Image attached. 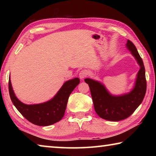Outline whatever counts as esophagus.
Returning <instances> with one entry per match:
<instances>
[{
  "label": "esophagus",
  "instance_id": "1",
  "mask_svg": "<svg viewBox=\"0 0 156 156\" xmlns=\"http://www.w3.org/2000/svg\"><path fill=\"white\" fill-rule=\"evenodd\" d=\"M88 74H89V72H87V71L85 69L82 70V71H80V73H79V77H80L81 80H83L84 78H86L87 76H88Z\"/></svg>",
  "mask_w": 156,
  "mask_h": 156
}]
</instances>
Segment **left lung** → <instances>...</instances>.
<instances>
[{
  "label": "left lung",
  "instance_id": "obj_1",
  "mask_svg": "<svg viewBox=\"0 0 156 156\" xmlns=\"http://www.w3.org/2000/svg\"><path fill=\"white\" fill-rule=\"evenodd\" d=\"M126 47L140 67L135 86L129 93L121 96H113L98 81L90 78L84 79L90 88L95 111L100 118L105 120L120 121L127 118L142 103L146 94L147 81L143 61L136 46L129 40L126 43Z\"/></svg>",
  "mask_w": 156,
  "mask_h": 156
}]
</instances>
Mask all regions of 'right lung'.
I'll use <instances>...</instances> for the list:
<instances>
[{
	"mask_svg": "<svg viewBox=\"0 0 156 156\" xmlns=\"http://www.w3.org/2000/svg\"><path fill=\"white\" fill-rule=\"evenodd\" d=\"M80 79L75 78L66 81L52 99L41 104L26 105L18 100L13 91L9 79V92L12 103L27 120L38 126H49L58 122L64 116L68 98Z\"/></svg>",
	"mask_w": 156,
	"mask_h": 156,
	"instance_id": "obj_1",
	"label": "right lung"
}]
</instances>
